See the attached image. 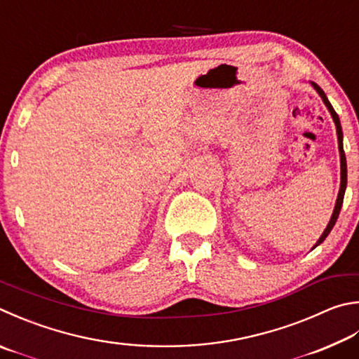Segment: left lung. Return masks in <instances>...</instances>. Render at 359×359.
I'll use <instances>...</instances> for the list:
<instances>
[{
    "instance_id": "8db88e82",
    "label": "left lung",
    "mask_w": 359,
    "mask_h": 359,
    "mask_svg": "<svg viewBox=\"0 0 359 359\" xmlns=\"http://www.w3.org/2000/svg\"><path fill=\"white\" fill-rule=\"evenodd\" d=\"M309 84H311L312 88H314V89L317 90V94L322 97V100H323V103H325V107L328 108V111H330L331 117H333L334 126H336V133H337L339 155H341V188H339L337 199H336V205H334L333 215H331L330 223H328V226H327V227H325V231H323V233L320 236V238L317 240V243L314 245V248H316V246L320 245L325 238L328 237V233L331 232V229H333L334 224H336L337 217H339V212H341V207H342V202H344V194H345V188H347V160H345V152H344V144H342V138H344V135H342V127H341V121H339V116H337V113L334 111V108L331 107V103H330V100H328V97H327V94L323 93L322 88L318 86V84H316L314 81H309ZM314 248H312V250H314Z\"/></svg>"
}]
</instances>
